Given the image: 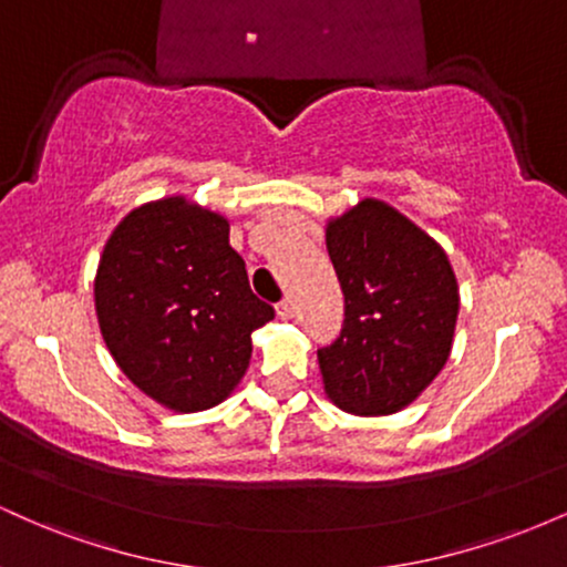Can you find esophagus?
Returning a JSON list of instances; mask_svg holds the SVG:
<instances>
[{
    "mask_svg": "<svg viewBox=\"0 0 567 567\" xmlns=\"http://www.w3.org/2000/svg\"><path fill=\"white\" fill-rule=\"evenodd\" d=\"M292 315H296V306H292L290 298H285V301L277 303V317H279V320H290Z\"/></svg>",
    "mask_w": 567,
    "mask_h": 567,
    "instance_id": "1",
    "label": "esophagus"
}]
</instances>
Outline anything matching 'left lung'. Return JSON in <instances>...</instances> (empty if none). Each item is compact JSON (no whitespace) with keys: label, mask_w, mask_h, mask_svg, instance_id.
<instances>
[{"label":"left lung","mask_w":567,"mask_h":567,"mask_svg":"<svg viewBox=\"0 0 567 567\" xmlns=\"http://www.w3.org/2000/svg\"><path fill=\"white\" fill-rule=\"evenodd\" d=\"M343 290V328L317 351L324 392L351 415H389L415 400L451 357L458 282L445 250L381 199L324 229Z\"/></svg>","instance_id":"1"}]
</instances>
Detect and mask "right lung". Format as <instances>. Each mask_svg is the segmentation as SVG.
<instances>
[{
	"mask_svg": "<svg viewBox=\"0 0 567 567\" xmlns=\"http://www.w3.org/2000/svg\"><path fill=\"white\" fill-rule=\"evenodd\" d=\"M95 315L122 373L175 413L224 402L250 365L252 330L275 320L229 245V220L186 197L120 220L97 264Z\"/></svg>",
	"mask_w": 567,
	"mask_h": 567,
	"instance_id": "right-lung-1",
	"label": "right lung"
}]
</instances>
